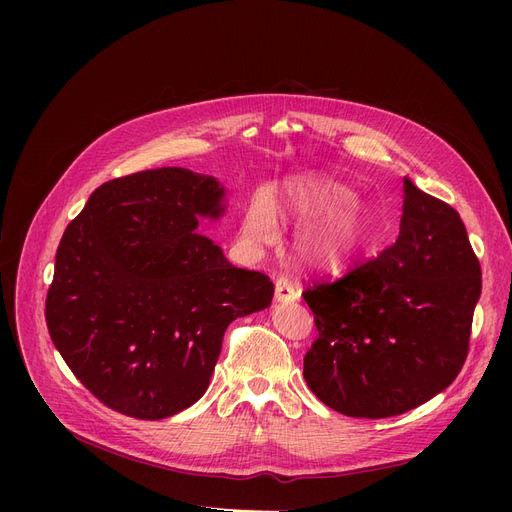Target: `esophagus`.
I'll use <instances>...</instances> for the list:
<instances>
[{
  "label": "esophagus",
  "instance_id": "esophagus-1",
  "mask_svg": "<svg viewBox=\"0 0 512 512\" xmlns=\"http://www.w3.org/2000/svg\"><path fill=\"white\" fill-rule=\"evenodd\" d=\"M274 288H276V301H280V303H292V301H299V297H301L299 284L290 282V280L284 278V276L276 278Z\"/></svg>",
  "mask_w": 512,
  "mask_h": 512
}]
</instances>
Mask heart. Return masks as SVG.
Masks as SVG:
<instances>
[{"instance_id":"1","label":"heart","mask_w":512,"mask_h":512,"mask_svg":"<svg viewBox=\"0 0 512 512\" xmlns=\"http://www.w3.org/2000/svg\"><path fill=\"white\" fill-rule=\"evenodd\" d=\"M351 188L328 180H297L284 188L274 203L257 195L242 220V234L255 245H270L278 238L280 213L301 228L294 242V257L309 270L336 272L351 265L373 245L371 213L353 203Z\"/></svg>"}]
</instances>
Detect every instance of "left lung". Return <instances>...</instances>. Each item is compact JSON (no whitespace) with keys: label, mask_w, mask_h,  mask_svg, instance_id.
<instances>
[{"label":"left lung","mask_w":512,"mask_h":512,"mask_svg":"<svg viewBox=\"0 0 512 512\" xmlns=\"http://www.w3.org/2000/svg\"><path fill=\"white\" fill-rule=\"evenodd\" d=\"M479 294L481 267L461 215L405 178L394 245L303 292L317 326L307 386L348 417L423 405L463 369Z\"/></svg>","instance_id":"obj_1"}]
</instances>
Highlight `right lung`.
Masks as SVG:
<instances>
[{"instance_id": "1", "label": "right lung", "mask_w": 512, "mask_h": 512, "mask_svg": "<svg viewBox=\"0 0 512 512\" xmlns=\"http://www.w3.org/2000/svg\"><path fill=\"white\" fill-rule=\"evenodd\" d=\"M220 182L184 168L103 182L68 224L47 290L49 336L105 407L166 419L205 394L226 328L270 307L265 274L197 232L220 218Z\"/></svg>"}]
</instances>
